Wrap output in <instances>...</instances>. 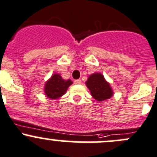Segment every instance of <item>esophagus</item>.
Masks as SVG:
<instances>
[{
    "instance_id": "esophagus-1",
    "label": "esophagus",
    "mask_w": 157,
    "mask_h": 157,
    "mask_svg": "<svg viewBox=\"0 0 157 157\" xmlns=\"http://www.w3.org/2000/svg\"><path fill=\"white\" fill-rule=\"evenodd\" d=\"M74 83H75V84H80V83H81V80H80V79L75 80H74Z\"/></svg>"
}]
</instances>
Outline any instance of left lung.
Instances as JSON below:
<instances>
[{"mask_svg":"<svg viewBox=\"0 0 157 157\" xmlns=\"http://www.w3.org/2000/svg\"><path fill=\"white\" fill-rule=\"evenodd\" d=\"M86 85L89 88L92 97L97 101L108 100L113 94L109 83L100 73L91 74L86 81Z\"/></svg>","mask_w":157,"mask_h":157,"instance_id":"1","label":"left lung"}]
</instances>
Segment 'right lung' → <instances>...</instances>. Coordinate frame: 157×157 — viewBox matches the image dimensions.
Listing matches in <instances>:
<instances>
[{
	"instance_id": "obj_1",
	"label": "right lung",
	"mask_w": 157,
	"mask_h": 157,
	"mask_svg": "<svg viewBox=\"0 0 157 157\" xmlns=\"http://www.w3.org/2000/svg\"><path fill=\"white\" fill-rule=\"evenodd\" d=\"M73 83L71 80H65L59 74H54L46 82L44 86L45 95L51 99H57L62 97Z\"/></svg>"
}]
</instances>
